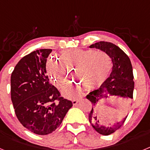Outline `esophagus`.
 <instances>
[{"label":"esophagus","mask_w":150,"mask_h":150,"mask_svg":"<svg viewBox=\"0 0 150 150\" xmlns=\"http://www.w3.org/2000/svg\"><path fill=\"white\" fill-rule=\"evenodd\" d=\"M72 103L74 105H76V104L78 103V100H76V99H74V100H72Z\"/></svg>","instance_id":"esophagus-1"}]
</instances>
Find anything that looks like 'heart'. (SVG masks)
I'll return each instance as SVG.
<instances>
[{"instance_id": "1", "label": "heart", "mask_w": 150, "mask_h": 150, "mask_svg": "<svg viewBox=\"0 0 150 150\" xmlns=\"http://www.w3.org/2000/svg\"><path fill=\"white\" fill-rule=\"evenodd\" d=\"M59 59L52 56L46 64V70L52 83L63 88L71 80V71L81 83H73L63 91L70 98L81 95L83 87L93 90L101 86L110 75L113 60L109 53L95 50H74L62 52Z\"/></svg>"}]
</instances>
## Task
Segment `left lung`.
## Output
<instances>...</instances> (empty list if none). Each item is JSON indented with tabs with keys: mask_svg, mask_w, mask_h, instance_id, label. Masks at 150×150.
I'll return each instance as SVG.
<instances>
[{
	"mask_svg": "<svg viewBox=\"0 0 150 150\" xmlns=\"http://www.w3.org/2000/svg\"><path fill=\"white\" fill-rule=\"evenodd\" d=\"M90 48H96L106 52L112 56L113 60V67L110 76L105 83L99 88L91 91L86 95L95 106L96 101L102 98H107L108 95H118L133 98V91L134 87L132 65L130 59L121 49L116 45L110 42L100 41L89 46ZM92 106L88 114V120L91 126L97 132L103 135H110L115 132L122 125L125 119L121 122H118L110 127H104L100 125L99 118Z\"/></svg>",
	"mask_w": 150,
	"mask_h": 150,
	"instance_id": "8db88e82",
	"label": "left lung"
}]
</instances>
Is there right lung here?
Segmentation results:
<instances>
[{
    "instance_id": "right-lung-1",
    "label": "right lung",
    "mask_w": 150,
    "mask_h": 150,
    "mask_svg": "<svg viewBox=\"0 0 150 150\" xmlns=\"http://www.w3.org/2000/svg\"><path fill=\"white\" fill-rule=\"evenodd\" d=\"M50 49L30 52L18 62L11 74V100L16 116L28 131L39 135L60 126L72 101L62 97L46 75Z\"/></svg>"
}]
</instances>
